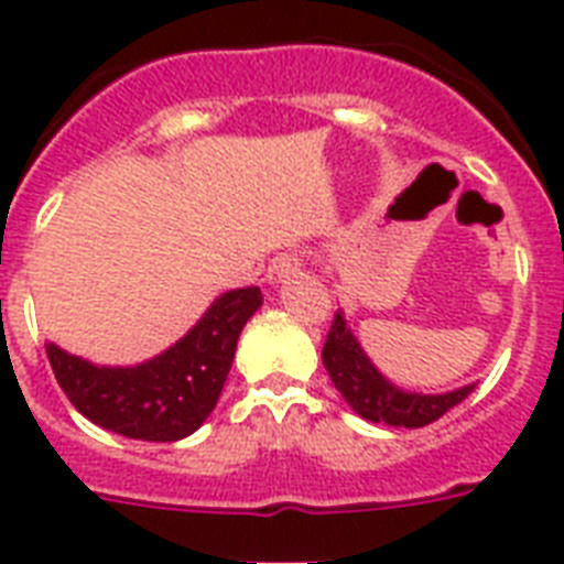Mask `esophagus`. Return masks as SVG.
<instances>
[{"instance_id": "34e87169", "label": "esophagus", "mask_w": 564, "mask_h": 564, "mask_svg": "<svg viewBox=\"0 0 564 564\" xmlns=\"http://www.w3.org/2000/svg\"><path fill=\"white\" fill-rule=\"evenodd\" d=\"M297 272H301V258L292 252H286V254H278V258L269 263L267 278H269V283H283V281H290L292 274H297Z\"/></svg>"}]
</instances>
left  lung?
<instances>
[{
    "instance_id": "1",
    "label": "left lung",
    "mask_w": 564,
    "mask_h": 564,
    "mask_svg": "<svg viewBox=\"0 0 564 564\" xmlns=\"http://www.w3.org/2000/svg\"><path fill=\"white\" fill-rule=\"evenodd\" d=\"M324 367L333 378L335 390L344 395V401L352 406L355 413L372 421V424H390V427L413 430L433 424L476 390V384H465L451 392H435V395L401 390L392 381H387L378 372L376 364L367 358L340 310L335 312L329 335H326Z\"/></svg>"
}]
</instances>
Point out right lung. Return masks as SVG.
Here are the masks:
<instances>
[{
	"label": "right lung",
	"mask_w": 564,
	"mask_h": 564,
	"mask_svg": "<svg viewBox=\"0 0 564 564\" xmlns=\"http://www.w3.org/2000/svg\"><path fill=\"white\" fill-rule=\"evenodd\" d=\"M263 304L258 286L229 290L165 352L134 367H99L45 344L51 370L79 413L140 442H180L215 410L240 329Z\"/></svg>",
	"instance_id": "obj_1"
}]
</instances>
